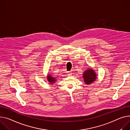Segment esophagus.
<instances>
[{"label": "esophagus", "instance_id": "34e87169", "mask_svg": "<svg viewBox=\"0 0 130 130\" xmlns=\"http://www.w3.org/2000/svg\"><path fill=\"white\" fill-rule=\"evenodd\" d=\"M67 74H68V76H71L72 75V73H68Z\"/></svg>", "mask_w": 130, "mask_h": 130}]
</instances>
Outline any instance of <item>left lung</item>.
<instances>
[{"label": "left lung", "mask_w": 130, "mask_h": 130, "mask_svg": "<svg viewBox=\"0 0 130 130\" xmlns=\"http://www.w3.org/2000/svg\"><path fill=\"white\" fill-rule=\"evenodd\" d=\"M83 77L86 85H90L97 78L96 72L91 68H88V70H86L83 74Z\"/></svg>", "instance_id": "1"}]
</instances>
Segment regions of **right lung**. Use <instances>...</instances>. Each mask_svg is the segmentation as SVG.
Masks as SVG:
<instances>
[{
  "label": "right lung",
  "mask_w": 130,
  "mask_h": 130,
  "mask_svg": "<svg viewBox=\"0 0 130 130\" xmlns=\"http://www.w3.org/2000/svg\"><path fill=\"white\" fill-rule=\"evenodd\" d=\"M47 79L48 82L49 83V84H54L56 82V79L55 78V77H53L52 75L48 74L47 76Z\"/></svg>",
  "instance_id": "obj_1"
}]
</instances>
